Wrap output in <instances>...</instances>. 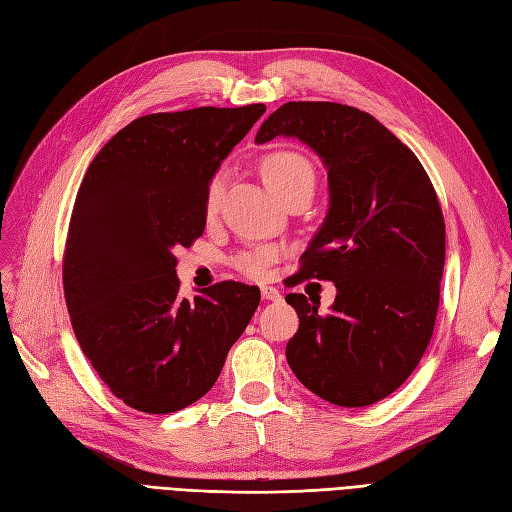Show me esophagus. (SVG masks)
I'll return each instance as SVG.
<instances>
[{
	"label": "esophagus",
	"instance_id": "obj_1",
	"mask_svg": "<svg viewBox=\"0 0 512 512\" xmlns=\"http://www.w3.org/2000/svg\"><path fill=\"white\" fill-rule=\"evenodd\" d=\"M260 294H262V299H267V301H280L282 299V292L277 290L275 286H262Z\"/></svg>",
	"mask_w": 512,
	"mask_h": 512
}]
</instances>
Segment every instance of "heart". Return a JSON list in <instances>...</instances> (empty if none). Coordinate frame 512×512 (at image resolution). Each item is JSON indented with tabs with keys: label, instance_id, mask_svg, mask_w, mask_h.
<instances>
[{
	"label": "heart",
	"instance_id": "heart-1",
	"mask_svg": "<svg viewBox=\"0 0 512 512\" xmlns=\"http://www.w3.org/2000/svg\"><path fill=\"white\" fill-rule=\"evenodd\" d=\"M262 179L269 185V190L280 196L290 183H294L301 177H314V168L309 164L301 153L294 151H275L271 156L265 158L262 162ZM224 185H226V170H220L215 173L207 185V211L213 213L218 209L222 194H224ZM275 258L273 250H256V252H245L237 256L235 265L241 273L250 275V277H260L265 273L269 262Z\"/></svg>",
	"mask_w": 512,
	"mask_h": 512
}]
</instances>
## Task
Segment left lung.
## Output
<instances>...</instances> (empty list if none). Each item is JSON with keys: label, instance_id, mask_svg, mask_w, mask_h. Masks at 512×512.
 I'll return each mask as SVG.
<instances>
[{"label": "left lung", "instance_id": "8db88e82", "mask_svg": "<svg viewBox=\"0 0 512 512\" xmlns=\"http://www.w3.org/2000/svg\"><path fill=\"white\" fill-rule=\"evenodd\" d=\"M277 136L297 138L327 168L329 209L297 277L337 288L327 314L305 294L286 297L299 316L288 365L335 406H371L408 380L433 333L446 250L438 196L414 153L359 108L286 102L256 143Z\"/></svg>", "mask_w": 512, "mask_h": 512}]
</instances>
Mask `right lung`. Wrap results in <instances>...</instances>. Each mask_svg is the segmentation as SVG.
Returning <instances> with one entry per match:
<instances>
[{"label": "right lung", "instance_id": "right-lung-1", "mask_svg": "<svg viewBox=\"0 0 512 512\" xmlns=\"http://www.w3.org/2000/svg\"><path fill=\"white\" fill-rule=\"evenodd\" d=\"M267 111L200 106L138 117L89 164L64 256L72 329L123 404L188 408L218 380L260 290L222 282L179 297L177 247L207 224V185Z\"/></svg>", "mask_w": 512, "mask_h": 512}]
</instances>
